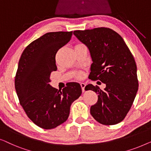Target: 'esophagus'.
I'll list each match as a JSON object with an SVG mask.
<instances>
[{
  "label": "esophagus",
  "mask_w": 151,
  "mask_h": 151,
  "mask_svg": "<svg viewBox=\"0 0 151 151\" xmlns=\"http://www.w3.org/2000/svg\"><path fill=\"white\" fill-rule=\"evenodd\" d=\"M86 83H81V89H82V92H85V88H86Z\"/></svg>",
  "instance_id": "1"
}]
</instances>
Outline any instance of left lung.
Here are the masks:
<instances>
[{
	"label": "left lung",
	"instance_id": "left-lung-1",
	"mask_svg": "<svg viewBox=\"0 0 151 151\" xmlns=\"http://www.w3.org/2000/svg\"><path fill=\"white\" fill-rule=\"evenodd\" d=\"M74 35L89 49L92 63L89 78L106 85L101 90L88 84L86 90L99 94L90 108L97 122L114 125L124 120L130 110L138 90L137 65L124 40L109 28L75 31Z\"/></svg>",
	"mask_w": 151,
	"mask_h": 151
}]
</instances>
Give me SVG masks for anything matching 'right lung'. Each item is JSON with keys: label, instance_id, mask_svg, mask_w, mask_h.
<instances>
[{"label": "right lung", "instance_id": "right-lung-1", "mask_svg": "<svg viewBox=\"0 0 151 151\" xmlns=\"http://www.w3.org/2000/svg\"><path fill=\"white\" fill-rule=\"evenodd\" d=\"M72 35L73 31L44 34L27 46L19 60L15 78L19 101L29 119L42 129H54L65 122L72 103L81 95L78 83H70L61 90L49 84L51 72L57 69V52Z\"/></svg>", "mask_w": 151, "mask_h": 151}]
</instances>
